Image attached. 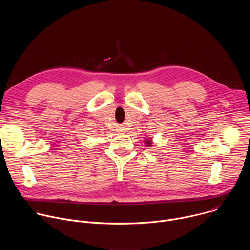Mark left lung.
Returning a JSON list of instances; mask_svg holds the SVG:
<instances>
[{"label":"left lung","instance_id":"1","mask_svg":"<svg viewBox=\"0 0 250 250\" xmlns=\"http://www.w3.org/2000/svg\"><path fill=\"white\" fill-rule=\"evenodd\" d=\"M146 146H151V141H150V139H149V140H146Z\"/></svg>","mask_w":250,"mask_h":250}]
</instances>
